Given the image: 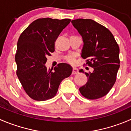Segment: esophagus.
Returning <instances> with one entry per match:
<instances>
[{
    "label": "esophagus",
    "instance_id": "34e87169",
    "mask_svg": "<svg viewBox=\"0 0 131 131\" xmlns=\"http://www.w3.org/2000/svg\"><path fill=\"white\" fill-rule=\"evenodd\" d=\"M78 69H77V68H74L73 67V70H72V74L73 75H75V74H77V73H78Z\"/></svg>",
    "mask_w": 131,
    "mask_h": 131
}]
</instances>
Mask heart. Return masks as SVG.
I'll use <instances>...</instances> for the list:
<instances>
[{
  "mask_svg": "<svg viewBox=\"0 0 131 131\" xmlns=\"http://www.w3.org/2000/svg\"><path fill=\"white\" fill-rule=\"evenodd\" d=\"M67 61L68 62V63H75V58H74V57L72 56H68V58H67Z\"/></svg>",
  "mask_w": 131,
  "mask_h": 131,
  "instance_id": "obj_1",
  "label": "heart"
}]
</instances>
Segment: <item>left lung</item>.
I'll use <instances>...</instances> for the list:
<instances>
[{
  "instance_id": "8db88e82",
  "label": "left lung",
  "mask_w": 131,
  "mask_h": 131,
  "mask_svg": "<svg viewBox=\"0 0 131 131\" xmlns=\"http://www.w3.org/2000/svg\"><path fill=\"white\" fill-rule=\"evenodd\" d=\"M72 24L82 38L81 57L93 68L90 73L79 70L88 77L79 91L86 99H97L107 95L115 83L120 68L118 45L110 30L94 20L79 18Z\"/></svg>"
}]
</instances>
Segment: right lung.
Here are the masks:
<instances>
[{
    "instance_id": "right-lung-1",
    "label": "right lung",
    "mask_w": 131,
    "mask_h": 131,
    "mask_svg": "<svg viewBox=\"0 0 131 131\" xmlns=\"http://www.w3.org/2000/svg\"><path fill=\"white\" fill-rule=\"evenodd\" d=\"M70 21L37 19L19 37L15 55L16 75L26 93L35 101L55 96L61 82L72 74V67L67 63H59L54 69L45 67L47 56L55 50L56 40Z\"/></svg>"
}]
</instances>
